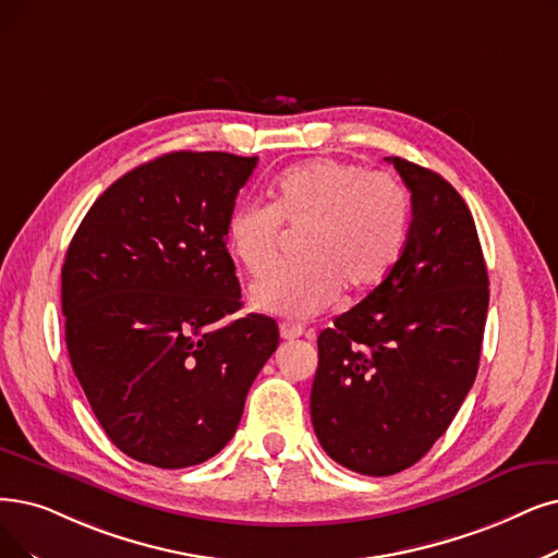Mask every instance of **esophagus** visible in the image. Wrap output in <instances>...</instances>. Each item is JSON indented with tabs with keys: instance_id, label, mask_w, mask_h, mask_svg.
<instances>
[{
	"instance_id": "1",
	"label": "esophagus",
	"mask_w": 558,
	"mask_h": 558,
	"mask_svg": "<svg viewBox=\"0 0 558 558\" xmlns=\"http://www.w3.org/2000/svg\"><path fill=\"white\" fill-rule=\"evenodd\" d=\"M279 333H281L283 341H295V339H300L302 333H304V327L295 325V323H281L279 325Z\"/></svg>"
}]
</instances>
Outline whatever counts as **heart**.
Masks as SVG:
<instances>
[{"label": "heart", "mask_w": 558, "mask_h": 558, "mask_svg": "<svg viewBox=\"0 0 558 558\" xmlns=\"http://www.w3.org/2000/svg\"><path fill=\"white\" fill-rule=\"evenodd\" d=\"M410 196L387 171L320 158L283 171L272 204H238L227 221L233 258L258 277L277 260L283 227L304 231L302 260L277 267L252 288L265 314L311 318L339 291L362 295L380 283L405 247Z\"/></svg>", "instance_id": "heart-1"}]
</instances>
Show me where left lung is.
Wrapping results in <instances>:
<instances>
[{
  "label": "left lung",
  "instance_id": "obj_1",
  "mask_svg": "<svg viewBox=\"0 0 558 558\" xmlns=\"http://www.w3.org/2000/svg\"><path fill=\"white\" fill-rule=\"evenodd\" d=\"M412 194L405 247L380 286L318 337L311 421L325 453L364 476L408 470L447 433L481 360L487 267L449 181L387 158Z\"/></svg>",
  "mask_w": 558,
  "mask_h": 558
}]
</instances>
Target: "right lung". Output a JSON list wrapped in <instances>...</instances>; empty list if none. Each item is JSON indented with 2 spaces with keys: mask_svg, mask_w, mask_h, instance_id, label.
<instances>
[{
  "mask_svg": "<svg viewBox=\"0 0 558 558\" xmlns=\"http://www.w3.org/2000/svg\"><path fill=\"white\" fill-rule=\"evenodd\" d=\"M256 162L160 155L98 196L65 252L71 366L107 437L140 462L183 470L225 449L279 345L272 318L231 320L227 221Z\"/></svg>",
  "mask_w": 558,
  "mask_h": 558,
  "instance_id": "obj_1",
  "label": "right lung"
}]
</instances>
